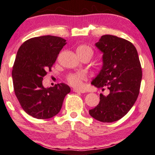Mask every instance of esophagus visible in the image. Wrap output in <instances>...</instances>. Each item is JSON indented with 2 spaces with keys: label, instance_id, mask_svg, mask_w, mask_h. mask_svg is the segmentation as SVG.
I'll return each mask as SVG.
<instances>
[{
  "label": "esophagus",
  "instance_id": "1",
  "mask_svg": "<svg viewBox=\"0 0 155 155\" xmlns=\"http://www.w3.org/2000/svg\"><path fill=\"white\" fill-rule=\"evenodd\" d=\"M74 92H75V93H85V91L84 90H82V89H77V88H74Z\"/></svg>",
  "mask_w": 155,
  "mask_h": 155
}]
</instances>
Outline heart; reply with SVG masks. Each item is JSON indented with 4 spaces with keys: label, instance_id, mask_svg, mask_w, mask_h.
<instances>
[{
    "label": "heart",
    "instance_id": "heart-1",
    "mask_svg": "<svg viewBox=\"0 0 155 155\" xmlns=\"http://www.w3.org/2000/svg\"><path fill=\"white\" fill-rule=\"evenodd\" d=\"M87 52L93 53V50L86 45H80L76 48V53L78 55L85 54ZM86 79V75L83 73L72 74L68 76L67 81L73 87H79L82 84V81Z\"/></svg>",
    "mask_w": 155,
    "mask_h": 155
}]
</instances>
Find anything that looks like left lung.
Listing matches in <instances>:
<instances>
[{
    "mask_svg": "<svg viewBox=\"0 0 155 155\" xmlns=\"http://www.w3.org/2000/svg\"><path fill=\"white\" fill-rule=\"evenodd\" d=\"M95 45L102 52V68L91 81L96 87L107 88V96L89 110L93 118L104 123L116 121L128 113L138 96L142 70L132 42L113 35L101 36Z\"/></svg>",
    "mask_w": 155,
    "mask_h": 155,
    "instance_id": "1",
    "label": "left lung"
}]
</instances>
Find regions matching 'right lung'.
Listing matches in <instances>:
<instances>
[{
    "label": "right lung",
    "mask_w": 155,
    "mask_h": 155,
    "mask_svg": "<svg viewBox=\"0 0 155 155\" xmlns=\"http://www.w3.org/2000/svg\"><path fill=\"white\" fill-rule=\"evenodd\" d=\"M66 43L59 37H33L23 42L17 53L12 72L14 91L23 110L34 118L47 119L58 114L71 92L64 83L47 88L42 85L47 71H51Z\"/></svg>",
    "instance_id": "right-lung-1"
}]
</instances>
